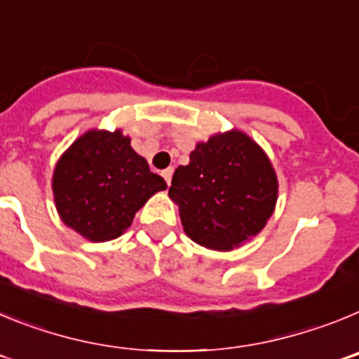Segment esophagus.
Wrapping results in <instances>:
<instances>
[{
	"instance_id": "esophagus-1",
	"label": "esophagus",
	"mask_w": 359,
	"mask_h": 359,
	"mask_svg": "<svg viewBox=\"0 0 359 359\" xmlns=\"http://www.w3.org/2000/svg\"><path fill=\"white\" fill-rule=\"evenodd\" d=\"M172 174H174L172 167H167V169H165V170H161V176H163V180H165V182H167V185H170Z\"/></svg>"
}]
</instances>
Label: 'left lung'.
<instances>
[{
    "mask_svg": "<svg viewBox=\"0 0 359 359\" xmlns=\"http://www.w3.org/2000/svg\"><path fill=\"white\" fill-rule=\"evenodd\" d=\"M277 176L259 145L241 131L212 136L180 165L169 196L192 241L226 252L257 236L277 203Z\"/></svg>",
    "mask_w": 359,
    "mask_h": 359,
    "instance_id": "left-lung-1",
    "label": "left lung"
}]
</instances>
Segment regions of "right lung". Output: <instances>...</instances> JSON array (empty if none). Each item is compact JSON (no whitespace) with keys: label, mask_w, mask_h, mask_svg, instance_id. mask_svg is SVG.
I'll return each mask as SVG.
<instances>
[{"label":"right lung","mask_w":359,"mask_h":359,"mask_svg":"<svg viewBox=\"0 0 359 359\" xmlns=\"http://www.w3.org/2000/svg\"><path fill=\"white\" fill-rule=\"evenodd\" d=\"M163 177L151 172L122 131H90L62 154L53 172V196L62 223L86 239L122 236Z\"/></svg>","instance_id":"obj_1"}]
</instances>
